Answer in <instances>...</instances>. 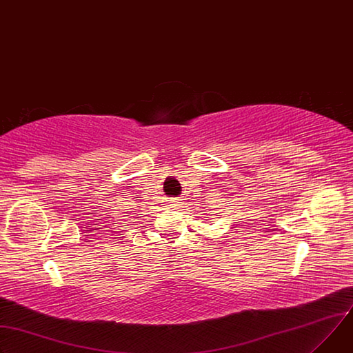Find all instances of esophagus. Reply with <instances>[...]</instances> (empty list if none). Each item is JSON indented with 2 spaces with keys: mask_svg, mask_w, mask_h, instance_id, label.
Listing matches in <instances>:
<instances>
[{
  "mask_svg": "<svg viewBox=\"0 0 353 353\" xmlns=\"http://www.w3.org/2000/svg\"><path fill=\"white\" fill-rule=\"evenodd\" d=\"M177 205H179V203L176 200H170V207L172 208H177Z\"/></svg>",
  "mask_w": 353,
  "mask_h": 353,
  "instance_id": "1",
  "label": "esophagus"
}]
</instances>
